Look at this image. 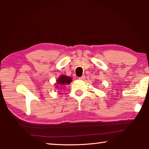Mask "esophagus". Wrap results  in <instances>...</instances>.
I'll return each instance as SVG.
<instances>
[{"label": "esophagus", "mask_w": 149, "mask_h": 149, "mask_svg": "<svg viewBox=\"0 0 149 149\" xmlns=\"http://www.w3.org/2000/svg\"><path fill=\"white\" fill-rule=\"evenodd\" d=\"M78 79H79V80H84L85 79V75H82L81 77H79Z\"/></svg>", "instance_id": "1"}]
</instances>
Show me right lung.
<instances>
[{
  "mask_svg": "<svg viewBox=\"0 0 149 149\" xmlns=\"http://www.w3.org/2000/svg\"><path fill=\"white\" fill-rule=\"evenodd\" d=\"M72 79L71 77L66 76V75H62L58 77V79L56 81V87H62L65 85L70 84L72 82Z\"/></svg>",
  "mask_w": 149,
  "mask_h": 149,
  "instance_id": "1",
  "label": "right lung"
}]
</instances>
